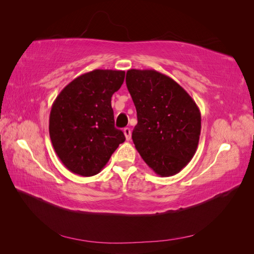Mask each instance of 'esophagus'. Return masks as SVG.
<instances>
[{"label":"esophagus","instance_id":"34e87169","mask_svg":"<svg viewBox=\"0 0 254 254\" xmlns=\"http://www.w3.org/2000/svg\"><path fill=\"white\" fill-rule=\"evenodd\" d=\"M123 131H124V134L126 136V140L129 141L130 137H131V130H130V128H124V130H123Z\"/></svg>","mask_w":254,"mask_h":254}]
</instances>
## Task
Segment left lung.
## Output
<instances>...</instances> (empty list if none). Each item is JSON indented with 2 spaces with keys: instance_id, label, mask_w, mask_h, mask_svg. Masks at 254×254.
Returning <instances> with one entry per match:
<instances>
[{
  "instance_id": "left-lung-1",
  "label": "left lung",
  "mask_w": 254,
  "mask_h": 254,
  "mask_svg": "<svg viewBox=\"0 0 254 254\" xmlns=\"http://www.w3.org/2000/svg\"><path fill=\"white\" fill-rule=\"evenodd\" d=\"M126 84L136 109V150L157 175L178 174L197 150L201 130L198 106L179 83L155 70H128Z\"/></svg>"
}]
</instances>
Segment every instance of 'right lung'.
I'll list each match as a JSON object with an SVG mask.
<instances>
[{
	"instance_id": "add662e5",
	"label": "right lung",
	"mask_w": 254,
	"mask_h": 254,
	"mask_svg": "<svg viewBox=\"0 0 254 254\" xmlns=\"http://www.w3.org/2000/svg\"><path fill=\"white\" fill-rule=\"evenodd\" d=\"M125 72L94 70L76 77L53 103L50 136L58 158L68 171L94 176L125 142L114 127L111 97L124 82Z\"/></svg>"
}]
</instances>
